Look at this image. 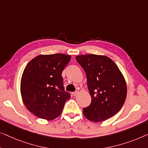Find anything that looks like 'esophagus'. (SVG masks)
I'll return each instance as SVG.
<instances>
[{"instance_id": "34e87169", "label": "esophagus", "mask_w": 148, "mask_h": 148, "mask_svg": "<svg viewBox=\"0 0 148 148\" xmlns=\"http://www.w3.org/2000/svg\"><path fill=\"white\" fill-rule=\"evenodd\" d=\"M78 93H79L78 91H76V92H74L73 93H72V95H73V96H74V97H75V96L78 95Z\"/></svg>"}]
</instances>
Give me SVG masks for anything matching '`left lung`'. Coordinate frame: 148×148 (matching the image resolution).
<instances>
[{
  "label": "left lung",
  "instance_id": "8db88e82",
  "mask_svg": "<svg viewBox=\"0 0 148 148\" xmlns=\"http://www.w3.org/2000/svg\"><path fill=\"white\" fill-rule=\"evenodd\" d=\"M76 59L86 73L92 99L90 105L83 109V115L96 123L115 115L127 97L125 79L118 66L111 58L103 55H80Z\"/></svg>",
  "mask_w": 148,
  "mask_h": 148
}]
</instances>
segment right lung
<instances>
[{"instance_id": "1", "label": "right lung", "mask_w": 148, "mask_h": 148, "mask_svg": "<svg viewBox=\"0 0 148 148\" xmlns=\"http://www.w3.org/2000/svg\"><path fill=\"white\" fill-rule=\"evenodd\" d=\"M71 59L64 53L39 55L27 64L21 79L25 106L37 117L53 120L62 113L69 92L64 90L62 73Z\"/></svg>"}]
</instances>
